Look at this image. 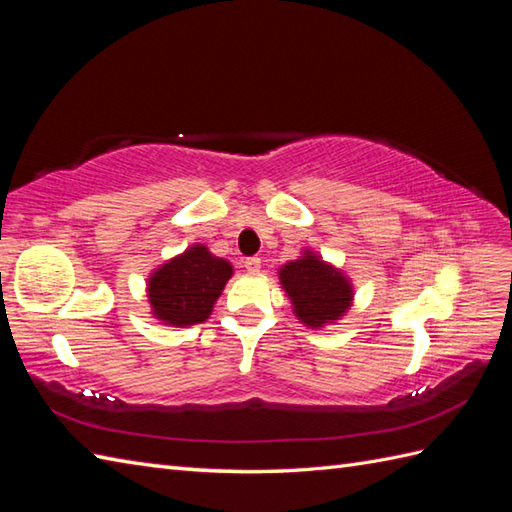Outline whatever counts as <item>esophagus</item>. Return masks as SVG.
Segmentation results:
<instances>
[{
    "mask_svg": "<svg viewBox=\"0 0 512 512\" xmlns=\"http://www.w3.org/2000/svg\"><path fill=\"white\" fill-rule=\"evenodd\" d=\"M244 266H246L248 273H259V268H262V259H259V257H246Z\"/></svg>",
    "mask_w": 512,
    "mask_h": 512,
    "instance_id": "obj_1",
    "label": "esophagus"
}]
</instances>
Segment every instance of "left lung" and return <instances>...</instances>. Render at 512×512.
<instances>
[{
  "instance_id": "obj_1",
  "label": "left lung",
  "mask_w": 512,
  "mask_h": 512,
  "mask_svg": "<svg viewBox=\"0 0 512 512\" xmlns=\"http://www.w3.org/2000/svg\"><path fill=\"white\" fill-rule=\"evenodd\" d=\"M279 279L295 303L297 317L310 328L336 321L352 301V288L347 279L314 255L286 264Z\"/></svg>"
}]
</instances>
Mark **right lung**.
<instances>
[{
	"instance_id": "1",
	"label": "right lung",
	"mask_w": 512,
	"mask_h": 512,
	"mask_svg": "<svg viewBox=\"0 0 512 512\" xmlns=\"http://www.w3.org/2000/svg\"><path fill=\"white\" fill-rule=\"evenodd\" d=\"M231 275L233 268L226 259L213 257L204 246H193L149 279L151 308L169 325L202 323L209 319Z\"/></svg>"
}]
</instances>
